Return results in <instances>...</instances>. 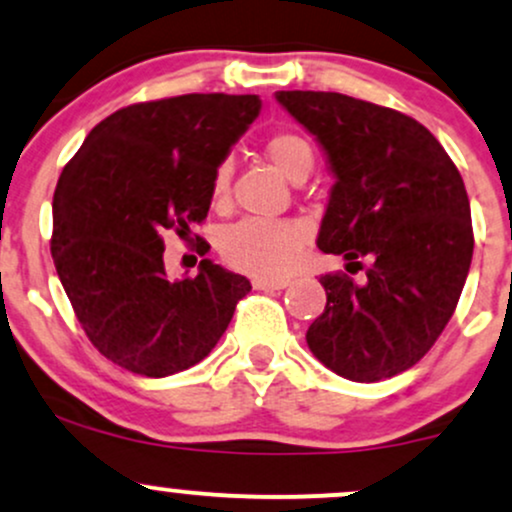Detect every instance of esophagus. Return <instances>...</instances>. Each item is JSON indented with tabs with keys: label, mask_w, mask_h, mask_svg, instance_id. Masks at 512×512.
<instances>
[{
	"label": "esophagus",
	"mask_w": 512,
	"mask_h": 512,
	"mask_svg": "<svg viewBox=\"0 0 512 512\" xmlns=\"http://www.w3.org/2000/svg\"><path fill=\"white\" fill-rule=\"evenodd\" d=\"M252 286L257 291H281L289 286V279H284V276H255Z\"/></svg>",
	"instance_id": "1"
}]
</instances>
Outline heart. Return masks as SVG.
<instances>
[{
    "mask_svg": "<svg viewBox=\"0 0 512 512\" xmlns=\"http://www.w3.org/2000/svg\"><path fill=\"white\" fill-rule=\"evenodd\" d=\"M264 151L269 161L291 180L308 175L315 161L313 146L296 132L272 134L264 144ZM228 185H231V163L223 161L211 178V199L216 204L226 199ZM303 243V223L293 219H243L221 233L219 250L231 267L260 276H276L284 274L296 262Z\"/></svg>",
    "mask_w": 512,
    "mask_h": 512,
    "instance_id": "heart-1",
    "label": "heart"
}]
</instances>
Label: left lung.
Instances as JSON below:
<instances>
[{"label":"left lung","mask_w":512,"mask_h":512,"mask_svg":"<svg viewBox=\"0 0 512 512\" xmlns=\"http://www.w3.org/2000/svg\"><path fill=\"white\" fill-rule=\"evenodd\" d=\"M276 101L337 175L317 248L344 255L349 272L366 269L361 281L320 276L327 305L305 334L310 351L354 383L392 378L436 344L467 281L474 233L460 170L399 110L330 91H279Z\"/></svg>","instance_id":"obj_1"}]
</instances>
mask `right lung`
<instances>
[{
  "mask_svg": "<svg viewBox=\"0 0 512 512\" xmlns=\"http://www.w3.org/2000/svg\"><path fill=\"white\" fill-rule=\"evenodd\" d=\"M260 108L257 96L228 93L127 105L88 132L57 180V276L91 344L129 373L195 366L252 289L211 260L170 281L163 231L182 238L207 219L214 170Z\"/></svg>",
  "mask_w": 512,
  "mask_h": 512,
  "instance_id": "obj_1",
  "label": "right lung"
}]
</instances>
